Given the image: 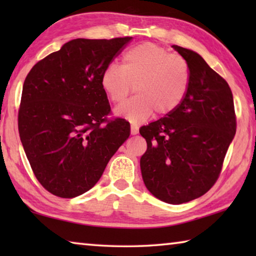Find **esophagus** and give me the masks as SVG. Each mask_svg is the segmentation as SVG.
<instances>
[{
    "mask_svg": "<svg viewBox=\"0 0 256 256\" xmlns=\"http://www.w3.org/2000/svg\"><path fill=\"white\" fill-rule=\"evenodd\" d=\"M138 133V128L136 126V125H132L131 126V134L132 136H136V134Z\"/></svg>",
    "mask_w": 256,
    "mask_h": 256,
    "instance_id": "1",
    "label": "esophagus"
}]
</instances>
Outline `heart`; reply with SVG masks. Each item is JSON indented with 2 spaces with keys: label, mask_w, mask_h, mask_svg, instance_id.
I'll list each match as a JSON object with an SVG mask.
<instances>
[{
  "label": "heart",
  "mask_w": 256,
  "mask_h": 256,
  "mask_svg": "<svg viewBox=\"0 0 256 256\" xmlns=\"http://www.w3.org/2000/svg\"><path fill=\"white\" fill-rule=\"evenodd\" d=\"M100 84L115 104L122 102L136 86L138 96L116 107L115 112L132 124H138L154 110L158 115H167L180 105L188 90L190 68L182 56L144 42L125 52L120 66H107Z\"/></svg>",
  "instance_id": "1"
}]
</instances>
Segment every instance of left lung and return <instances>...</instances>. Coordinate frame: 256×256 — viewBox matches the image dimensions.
Masks as SVG:
<instances>
[{"instance_id":"obj_1","label":"left lung","mask_w":256,"mask_h":256,"mask_svg":"<svg viewBox=\"0 0 256 256\" xmlns=\"http://www.w3.org/2000/svg\"><path fill=\"white\" fill-rule=\"evenodd\" d=\"M172 48L188 64V90L174 112L140 128L148 146L140 167L152 196L182 204L202 196L218 180L236 115L227 81L196 52Z\"/></svg>"}]
</instances>
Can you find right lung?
<instances>
[{"label": "right lung", "mask_w": 256, "mask_h": 256, "mask_svg": "<svg viewBox=\"0 0 256 256\" xmlns=\"http://www.w3.org/2000/svg\"><path fill=\"white\" fill-rule=\"evenodd\" d=\"M132 37L68 42L34 64L18 114L21 144L42 188L71 198L100 178L130 136V123L107 118L102 76Z\"/></svg>", "instance_id": "1"}]
</instances>
